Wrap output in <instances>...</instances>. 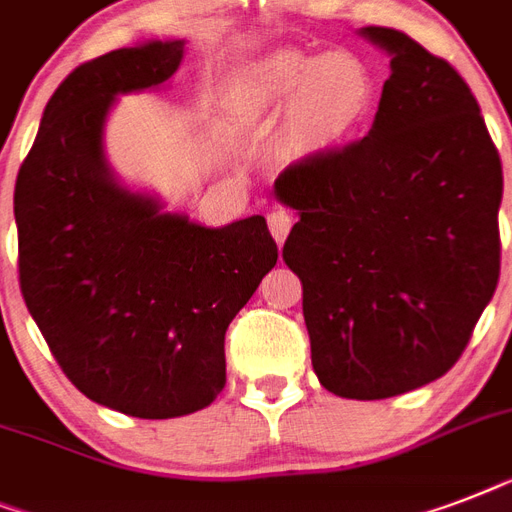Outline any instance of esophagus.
Masks as SVG:
<instances>
[{
  "instance_id": "obj_1",
  "label": "esophagus",
  "mask_w": 512,
  "mask_h": 512,
  "mask_svg": "<svg viewBox=\"0 0 512 512\" xmlns=\"http://www.w3.org/2000/svg\"><path fill=\"white\" fill-rule=\"evenodd\" d=\"M292 223H295V217H292V212H289V209L276 207L268 212V228H271L276 244H284V239H287V233H289V228H292Z\"/></svg>"
}]
</instances>
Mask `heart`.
Returning a JSON list of instances; mask_svg holds the SVG:
<instances>
[{"mask_svg": "<svg viewBox=\"0 0 512 512\" xmlns=\"http://www.w3.org/2000/svg\"><path fill=\"white\" fill-rule=\"evenodd\" d=\"M257 108L295 103V124L305 138L327 140L348 132L372 106L374 82L356 52L329 50L319 58L305 52H279L257 68L249 82Z\"/></svg>", "mask_w": 512, "mask_h": 512, "instance_id": "obj_1", "label": "heart"}]
</instances>
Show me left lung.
<instances>
[{"instance_id": "1", "label": "left lung", "mask_w": 512, "mask_h": 512, "mask_svg": "<svg viewBox=\"0 0 512 512\" xmlns=\"http://www.w3.org/2000/svg\"><path fill=\"white\" fill-rule=\"evenodd\" d=\"M358 34L390 55L369 135L289 164L297 209L284 263L303 281L313 372L377 401L457 364L500 279L502 162L473 92L396 28Z\"/></svg>"}]
</instances>
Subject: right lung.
<instances>
[{
	"label": "right lung",
	"mask_w": 512,
	"mask_h": 512,
	"mask_svg": "<svg viewBox=\"0 0 512 512\" xmlns=\"http://www.w3.org/2000/svg\"><path fill=\"white\" fill-rule=\"evenodd\" d=\"M183 44L122 47L74 68L15 180L28 313L84 396L140 420L215 401L225 329L279 260L263 215L204 228L124 188L103 156L116 95L167 82Z\"/></svg>",
	"instance_id": "obj_1"
}]
</instances>
